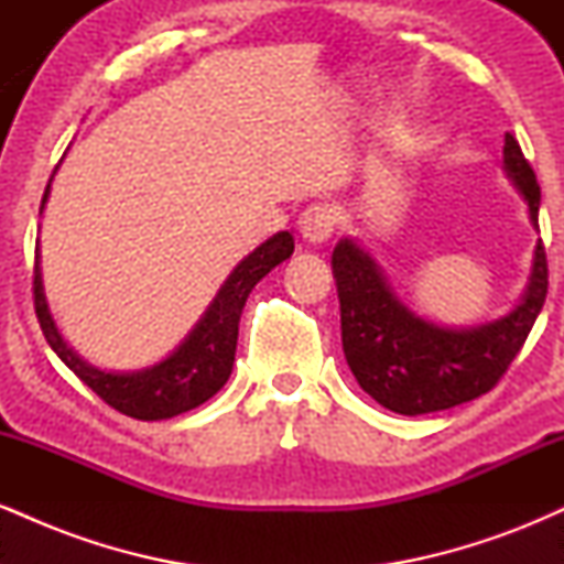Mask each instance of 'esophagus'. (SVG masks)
<instances>
[{
	"label": "esophagus",
	"mask_w": 564,
	"mask_h": 564,
	"mask_svg": "<svg viewBox=\"0 0 564 564\" xmlns=\"http://www.w3.org/2000/svg\"><path fill=\"white\" fill-rule=\"evenodd\" d=\"M296 225H300V236L307 243H313V246L326 243L328 238L334 236V228H336L334 206H328V204L307 206V209L300 215V223Z\"/></svg>",
	"instance_id": "34e87169"
}]
</instances>
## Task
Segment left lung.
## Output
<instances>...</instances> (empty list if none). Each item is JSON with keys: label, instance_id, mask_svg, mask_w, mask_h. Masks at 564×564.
<instances>
[{"label": "left lung", "instance_id": "1", "mask_svg": "<svg viewBox=\"0 0 564 564\" xmlns=\"http://www.w3.org/2000/svg\"><path fill=\"white\" fill-rule=\"evenodd\" d=\"M503 172L525 200L530 225L539 230L541 187L509 132L503 138ZM332 270L349 371L379 405L403 416L445 411L494 390L525 345L549 286L546 251L539 238L520 302L496 321L453 328L426 321L400 302L358 238H341L334 246Z\"/></svg>", "mask_w": 564, "mask_h": 564}]
</instances>
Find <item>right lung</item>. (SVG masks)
Wrapping results in <instances>:
<instances>
[{
	"label": "right lung",
	"instance_id": "right-lung-1",
	"mask_svg": "<svg viewBox=\"0 0 564 564\" xmlns=\"http://www.w3.org/2000/svg\"><path fill=\"white\" fill-rule=\"evenodd\" d=\"M57 172V170H55ZM53 172V177H55ZM47 191L42 198H50ZM294 254V238L289 230L275 232L273 238L257 246L249 257L232 268L228 281L217 291L206 313L200 315L191 334L159 364L140 368V371H106L82 358L74 347L63 339L61 328L50 313L47 296H44L42 268H39V241H36V264H34V304L36 318L42 326L44 339L55 349L57 358L79 377L95 394H100L108 405L124 416L140 419V422H161V419L180 416L206 403L223 390L225 381L232 373L238 345V323H241L243 304L249 300L251 289L262 281L275 264L286 262Z\"/></svg>",
	"mask_w": 564,
	"mask_h": 564
}]
</instances>
